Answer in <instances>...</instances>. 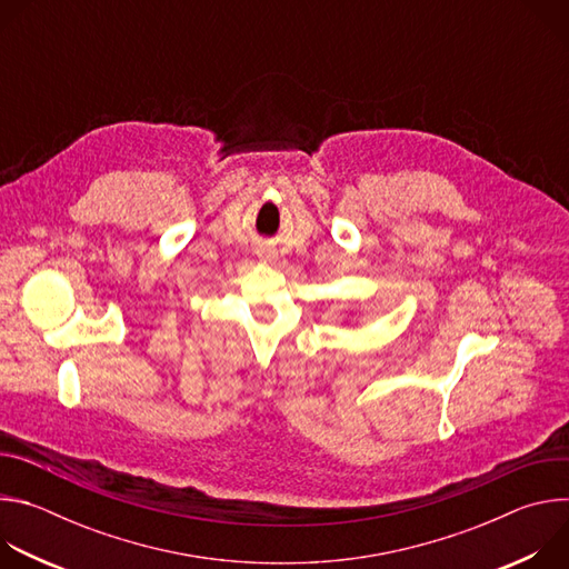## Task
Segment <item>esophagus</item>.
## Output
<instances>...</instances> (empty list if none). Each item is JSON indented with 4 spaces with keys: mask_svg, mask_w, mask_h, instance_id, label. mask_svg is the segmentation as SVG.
<instances>
[{
    "mask_svg": "<svg viewBox=\"0 0 569 569\" xmlns=\"http://www.w3.org/2000/svg\"><path fill=\"white\" fill-rule=\"evenodd\" d=\"M259 257H261L263 261H274V252H270V250H261Z\"/></svg>",
    "mask_w": 569,
    "mask_h": 569,
    "instance_id": "obj_1",
    "label": "esophagus"
}]
</instances>
